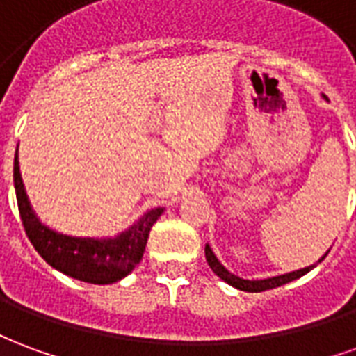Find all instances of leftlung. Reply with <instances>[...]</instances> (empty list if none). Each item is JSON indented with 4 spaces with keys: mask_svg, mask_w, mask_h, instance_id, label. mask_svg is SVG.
Instances as JSON below:
<instances>
[{
    "mask_svg": "<svg viewBox=\"0 0 356 356\" xmlns=\"http://www.w3.org/2000/svg\"><path fill=\"white\" fill-rule=\"evenodd\" d=\"M326 255H328V252H326ZM326 255H324V257H326ZM324 257H322V259H324ZM206 259H208V265L211 267V270H213L221 280H225L227 284H231V286H234V288H238V290L242 291L273 290V288H278V286H282V284H288L291 282V280L299 278V276L307 275L311 268L316 267V263H314V265H309V267L305 268H299V270H293V273H288V275L273 276V278H265V280H244V278H240V276L229 273V270L219 263V259H217L216 254L211 252V248L209 246H206ZM322 259H318V263H321Z\"/></svg>",
    "mask_w": 356,
    "mask_h": 356,
    "instance_id": "obj_1",
    "label": "left lung"
}]
</instances>
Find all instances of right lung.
Instances as JSON below:
<instances>
[{
    "label": "right lung",
    "mask_w": 356,
    "mask_h": 356,
    "mask_svg": "<svg viewBox=\"0 0 356 356\" xmlns=\"http://www.w3.org/2000/svg\"><path fill=\"white\" fill-rule=\"evenodd\" d=\"M13 177H15V191H17L22 227L35 252L51 267L72 278H78L81 282L112 284L129 275L135 265L143 259L148 232L163 211L162 208L150 209L127 231L118 234L116 238L97 240L66 236L42 225V221L32 211L20 177L17 154H15Z\"/></svg>",
    "instance_id": "right-lung-1"
}]
</instances>
